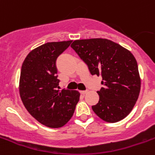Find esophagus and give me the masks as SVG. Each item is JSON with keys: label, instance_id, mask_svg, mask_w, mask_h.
Returning <instances> with one entry per match:
<instances>
[{"label": "esophagus", "instance_id": "34e87169", "mask_svg": "<svg viewBox=\"0 0 155 155\" xmlns=\"http://www.w3.org/2000/svg\"><path fill=\"white\" fill-rule=\"evenodd\" d=\"M87 92H88L87 90H86V91H80V93L82 94V95H85V94L87 93Z\"/></svg>", "mask_w": 155, "mask_h": 155}]
</instances>
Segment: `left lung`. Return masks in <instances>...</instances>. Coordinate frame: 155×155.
<instances>
[{
  "mask_svg": "<svg viewBox=\"0 0 155 155\" xmlns=\"http://www.w3.org/2000/svg\"><path fill=\"white\" fill-rule=\"evenodd\" d=\"M71 47L87 64L92 75L102 76L99 101L92 108L101 119L117 122L125 118L138 100L141 78L132 53L102 38L76 40Z\"/></svg>",
  "mask_w": 155,
  "mask_h": 155,
  "instance_id": "obj_1",
  "label": "left lung"
}]
</instances>
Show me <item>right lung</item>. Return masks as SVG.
<instances>
[{
    "label": "right lung",
    "mask_w": 155,
    "mask_h": 155,
    "mask_svg": "<svg viewBox=\"0 0 155 155\" xmlns=\"http://www.w3.org/2000/svg\"><path fill=\"white\" fill-rule=\"evenodd\" d=\"M73 40L50 42L34 49L22 64L19 92L23 104L36 120L49 128H60L69 121L80 93L59 89L56 59Z\"/></svg>",
    "instance_id": "1"
}]
</instances>
